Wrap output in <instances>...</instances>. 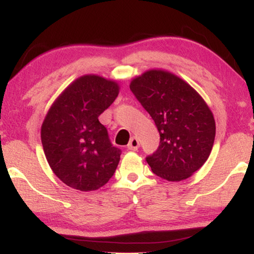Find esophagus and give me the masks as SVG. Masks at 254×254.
I'll return each mask as SVG.
<instances>
[{"instance_id": "obj_1", "label": "esophagus", "mask_w": 254, "mask_h": 254, "mask_svg": "<svg viewBox=\"0 0 254 254\" xmlns=\"http://www.w3.org/2000/svg\"><path fill=\"white\" fill-rule=\"evenodd\" d=\"M139 147V140L136 138V137H132V138L130 139L129 144H128L127 148L129 150H137Z\"/></svg>"}]
</instances>
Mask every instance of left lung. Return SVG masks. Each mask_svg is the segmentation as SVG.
<instances>
[{"instance_id":"1","label":"left lung","mask_w":254,"mask_h":254,"mask_svg":"<svg viewBox=\"0 0 254 254\" xmlns=\"http://www.w3.org/2000/svg\"><path fill=\"white\" fill-rule=\"evenodd\" d=\"M129 87L161 135L157 150L146 158L153 173L170 182L189 179L207 161L214 144L210 107L185 80L166 70L145 71Z\"/></svg>"}]
</instances>
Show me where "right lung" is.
Masks as SVG:
<instances>
[{"label":"right lung","instance_id":"add662e5","mask_svg":"<svg viewBox=\"0 0 254 254\" xmlns=\"http://www.w3.org/2000/svg\"><path fill=\"white\" fill-rule=\"evenodd\" d=\"M119 84L97 74L71 82L48 110L41 126L44 155L65 185L89 192L104 186L120 161L98 117L113 104Z\"/></svg>","mask_w":254,"mask_h":254}]
</instances>
